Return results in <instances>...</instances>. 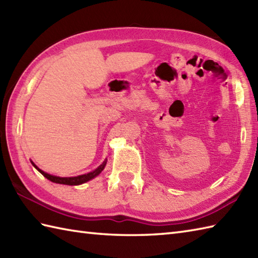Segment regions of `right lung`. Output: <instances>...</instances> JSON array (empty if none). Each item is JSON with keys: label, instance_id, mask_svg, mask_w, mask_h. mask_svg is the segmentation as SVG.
I'll list each match as a JSON object with an SVG mask.
<instances>
[{"label": "right lung", "instance_id": "add662e5", "mask_svg": "<svg viewBox=\"0 0 258 258\" xmlns=\"http://www.w3.org/2000/svg\"><path fill=\"white\" fill-rule=\"evenodd\" d=\"M106 162H107V161H104L103 164H101V165L98 166L96 169H94V171H93V172H90V173L84 174V175H80V176H74V177H58V176H53V175L47 174V173H45V172H43L42 169L37 168L33 163H32V164H33V165H34V167L37 169V171L43 175V176L46 177L47 179H50L51 182H53V183L64 184V185H80V184H83V183L87 182V180H90V179H92V178H94L95 176H97V175L103 171L104 167H105Z\"/></svg>", "mask_w": 258, "mask_h": 258}]
</instances>
